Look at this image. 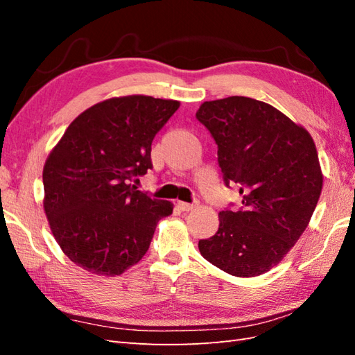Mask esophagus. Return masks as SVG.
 <instances>
[{
    "instance_id": "obj_1",
    "label": "esophagus",
    "mask_w": 355,
    "mask_h": 355,
    "mask_svg": "<svg viewBox=\"0 0 355 355\" xmlns=\"http://www.w3.org/2000/svg\"><path fill=\"white\" fill-rule=\"evenodd\" d=\"M198 206V202H184V201H178V207L183 210V212H189V210L195 209Z\"/></svg>"
}]
</instances>
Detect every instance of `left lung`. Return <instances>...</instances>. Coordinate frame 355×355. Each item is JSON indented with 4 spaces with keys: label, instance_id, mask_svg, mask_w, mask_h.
I'll return each instance as SVG.
<instances>
[{
    "label": "left lung",
    "instance_id": "left-lung-1",
    "mask_svg": "<svg viewBox=\"0 0 355 355\" xmlns=\"http://www.w3.org/2000/svg\"><path fill=\"white\" fill-rule=\"evenodd\" d=\"M197 119L218 145L229 186H241L243 206L221 210L220 227L198 243L202 258L236 277L267 273L310 224L323 173L314 140L271 105L244 96L201 103Z\"/></svg>",
    "mask_w": 355,
    "mask_h": 355
}]
</instances>
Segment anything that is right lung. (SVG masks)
<instances>
[{
	"mask_svg": "<svg viewBox=\"0 0 355 355\" xmlns=\"http://www.w3.org/2000/svg\"><path fill=\"white\" fill-rule=\"evenodd\" d=\"M178 101L132 94L73 120L44 164V212L67 258L88 273L122 275L148 252L173 210L131 184L153 168L150 145Z\"/></svg>",
	"mask_w": 355,
	"mask_h": 355,
	"instance_id": "add662e5",
	"label": "right lung"
}]
</instances>
